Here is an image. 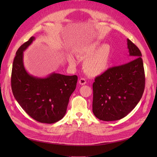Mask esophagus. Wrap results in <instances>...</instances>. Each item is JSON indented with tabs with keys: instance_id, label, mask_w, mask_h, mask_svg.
Masks as SVG:
<instances>
[{
	"instance_id": "esophagus-1",
	"label": "esophagus",
	"mask_w": 157,
	"mask_h": 157,
	"mask_svg": "<svg viewBox=\"0 0 157 157\" xmlns=\"http://www.w3.org/2000/svg\"><path fill=\"white\" fill-rule=\"evenodd\" d=\"M86 83V81L85 79H84V78H81V79L79 80V83L80 85H85Z\"/></svg>"
}]
</instances>
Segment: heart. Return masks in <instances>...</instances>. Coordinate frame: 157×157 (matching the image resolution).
<instances>
[{"instance_id": "b5f03b06", "label": "heart", "mask_w": 157, "mask_h": 157, "mask_svg": "<svg viewBox=\"0 0 157 157\" xmlns=\"http://www.w3.org/2000/svg\"><path fill=\"white\" fill-rule=\"evenodd\" d=\"M98 40L84 44L77 48L76 53L81 59H84L83 69L89 76H97L104 73L109 67L112 50L110 45L104 44ZM69 62L75 63L72 55L69 56Z\"/></svg>"}]
</instances>
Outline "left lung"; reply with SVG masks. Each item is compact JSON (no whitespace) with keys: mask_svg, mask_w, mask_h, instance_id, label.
Returning a JSON list of instances; mask_svg holds the SVG:
<instances>
[{"mask_svg":"<svg viewBox=\"0 0 157 157\" xmlns=\"http://www.w3.org/2000/svg\"><path fill=\"white\" fill-rule=\"evenodd\" d=\"M131 60L107 70L95 79L92 111L100 120H118L132 110L143 96L145 76L142 54L127 39Z\"/></svg>","mask_w":157,"mask_h":157,"instance_id":"8db88e82","label":"left lung"}]
</instances>
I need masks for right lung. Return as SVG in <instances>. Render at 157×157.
<instances>
[{"label":"right lung","mask_w":157,"mask_h":157,"mask_svg":"<svg viewBox=\"0 0 157 157\" xmlns=\"http://www.w3.org/2000/svg\"><path fill=\"white\" fill-rule=\"evenodd\" d=\"M35 39L31 37L16 53L11 73L12 91L16 101L30 117L40 123H54L65 116L78 76L55 72L45 78L30 74L24 66L23 52Z\"/></svg>","instance_id":"1"}]
</instances>
